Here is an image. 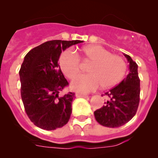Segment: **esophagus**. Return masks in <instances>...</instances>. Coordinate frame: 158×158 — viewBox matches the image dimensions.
Segmentation results:
<instances>
[{"label":"esophagus","instance_id":"34e87169","mask_svg":"<svg viewBox=\"0 0 158 158\" xmlns=\"http://www.w3.org/2000/svg\"><path fill=\"white\" fill-rule=\"evenodd\" d=\"M76 98H89V95H84V94H81V93H76Z\"/></svg>","mask_w":158,"mask_h":158}]
</instances>
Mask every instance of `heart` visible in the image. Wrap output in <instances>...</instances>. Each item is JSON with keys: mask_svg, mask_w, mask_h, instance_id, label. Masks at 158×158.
Instances as JSON below:
<instances>
[{"mask_svg": "<svg viewBox=\"0 0 158 158\" xmlns=\"http://www.w3.org/2000/svg\"><path fill=\"white\" fill-rule=\"evenodd\" d=\"M82 52L85 58L92 61L89 69L90 74L81 75L72 82L71 88L74 91L87 93L96 90L101 85L104 89L110 88L123 79L127 64L122 56L111 54L97 45L85 47ZM60 63L62 71L69 79H73L79 73L80 59L74 51H64L60 56Z\"/></svg>", "mask_w": 158, "mask_h": 158, "instance_id": "1", "label": "heart"}]
</instances>
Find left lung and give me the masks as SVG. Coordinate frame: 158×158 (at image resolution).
<instances>
[{"mask_svg": "<svg viewBox=\"0 0 158 158\" xmlns=\"http://www.w3.org/2000/svg\"><path fill=\"white\" fill-rule=\"evenodd\" d=\"M129 63V73L115 87L106 92L108 101L101 109L94 111L95 120L108 128H118L135 115L140 101V79L138 65L130 56L124 54Z\"/></svg>", "mask_w": 158, "mask_h": 158, "instance_id": "1", "label": "left lung"}]
</instances>
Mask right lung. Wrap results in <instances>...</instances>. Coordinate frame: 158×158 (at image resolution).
Here are the masks:
<instances>
[{"instance_id": "obj_1", "label": "right lung", "mask_w": 158, "mask_h": 158, "mask_svg": "<svg viewBox=\"0 0 158 158\" xmlns=\"http://www.w3.org/2000/svg\"><path fill=\"white\" fill-rule=\"evenodd\" d=\"M82 40H50L30 51L20 67L22 101L27 114L38 128L51 131L69 122L74 92L60 96L69 85L59 65L62 51Z\"/></svg>"}]
</instances>
